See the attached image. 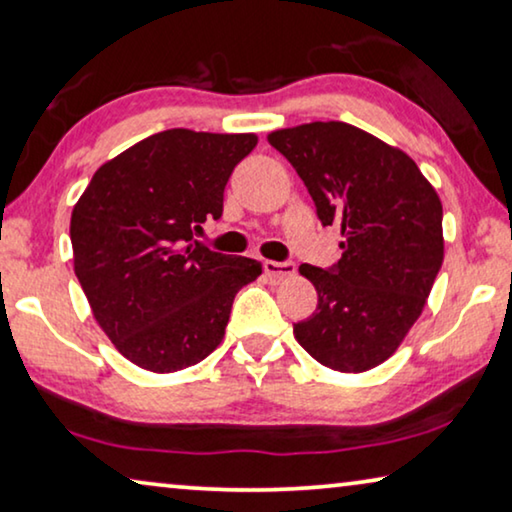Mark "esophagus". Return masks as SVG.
Returning a JSON list of instances; mask_svg holds the SVG:
<instances>
[{"label":"esophagus","mask_w":512,"mask_h":512,"mask_svg":"<svg viewBox=\"0 0 512 512\" xmlns=\"http://www.w3.org/2000/svg\"><path fill=\"white\" fill-rule=\"evenodd\" d=\"M263 270L270 279H284L296 272V263L293 261H263Z\"/></svg>","instance_id":"34e87169"}]
</instances>
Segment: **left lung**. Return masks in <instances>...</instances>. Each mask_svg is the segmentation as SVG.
Returning <instances> with one entry per match:
<instances>
[{"label": "left lung", "instance_id": "obj_1", "mask_svg": "<svg viewBox=\"0 0 512 512\" xmlns=\"http://www.w3.org/2000/svg\"><path fill=\"white\" fill-rule=\"evenodd\" d=\"M268 142L296 167L321 226L342 233L331 268L300 265L317 289L293 335L312 359L363 373L396 352L443 265V205L408 153L349 123L275 130Z\"/></svg>", "mask_w": 512, "mask_h": 512}]
</instances>
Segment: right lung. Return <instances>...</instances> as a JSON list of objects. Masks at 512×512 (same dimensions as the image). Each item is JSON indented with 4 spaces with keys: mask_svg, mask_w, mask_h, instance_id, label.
Segmentation results:
<instances>
[{
    "mask_svg": "<svg viewBox=\"0 0 512 512\" xmlns=\"http://www.w3.org/2000/svg\"><path fill=\"white\" fill-rule=\"evenodd\" d=\"M256 135L172 128L93 174L74 205V272L118 352L151 373L195 366L219 347L237 291L261 263L193 235L221 219L223 191Z\"/></svg>",
    "mask_w": 512,
    "mask_h": 512,
    "instance_id": "right-lung-1",
    "label": "right lung"
}]
</instances>
